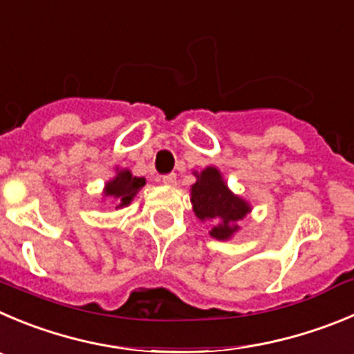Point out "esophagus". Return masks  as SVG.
<instances>
[{
    "label": "esophagus",
    "instance_id": "obj_1",
    "mask_svg": "<svg viewBox=\"0 0 354 354\" xmlns=\"http://www.w3.org/2000/svg\"><path fill=\"white\" fill-rule=\"evenodd\" d=\"M176 174L174 173H169V174H164V176H162V183L164 185H167V187H174V185H176Z\"/></svg>",
    "mask_w": 354,
    "mask_h": 354
}]
</instances>
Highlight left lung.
I'll use <instances>...</instances> for the list:
<instances>
[{"instance_id":"8db88e82","label":"left lung","mask_w":354,"mask_h":354,"mask_svg":"<svg viewBox=\"0 0 354 354\" xmlns=\"http://www.w3.org/2000/svg\"><path fill=\"white\" fill-rule=\"evenodd\" d=\"M192 204L201 222L213 225L211 236L216 239H229L237 230L236 222L250 211L246 201L230 192L214 167H207L197 176L192 187Z\"/></svg>"}]
</instances>
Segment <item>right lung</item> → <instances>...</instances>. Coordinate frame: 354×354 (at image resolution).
Segmentation results:
<instances>
[{
  "label": "right lung",
  "mask_w": 354,
  "mask_h": 354,
  "mask_svg": "<svg viewBox=\"0 0 354 354\" xmlns=\"http://www.w3.org/2000/svg\"><path fill=\"white\" fill-rule=\"evenodd\" d=\"M145 185V178L132 176L129 171H120L117 174V178H113L111 181L106 183V190H104V196L111 197L115 201V204H118L117 207L127 206L132 201V197L136 196V192Z\"/></svg>",
  "instance_id": "1"
}]
</instances>
